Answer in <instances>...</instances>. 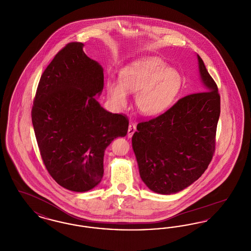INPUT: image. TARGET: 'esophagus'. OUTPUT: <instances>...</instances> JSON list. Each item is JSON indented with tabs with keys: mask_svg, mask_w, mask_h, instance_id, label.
I'll return each instance as SVG.
<instances>
[{
	"mask_svg": "<svg viewBox=\"0 0 251 251\" xmlns=\"http://www.w3.org/2000/svg\"><path fill=\"white\" fill-rule=\"evenodd\" d=\"M136 131V126L134 123H130L129 128H128V137H131L134 131Z\"/></svg>",
	"mask_w": 251,
	"mask_h": 251,
	"instance_id": "obj_1",
	"label": "esophagus"
}]
</instances>
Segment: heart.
I'll list each match as a JSON object with an SVG mask.
<instances>
[{
    "label": "heart",
    "instance_id": "b5f03b06",
    "mask_svg": "<svg viewBox=\"0 0 251 251\" xmlns=\"http://www.w3.org/2000/svg\"><path fill=\"white\" fill-rule=\"evenodd\" d=\"M105 86L116 107L125 106L128 93H135L137 110L146 116H154L174 100L181 86V78L176 71L168 69L164 60L142 57L122 69L120 81L108 78Z\"/></svg>",
    "mask_w": 251,
    "mask_h": 251
}]
</instances>
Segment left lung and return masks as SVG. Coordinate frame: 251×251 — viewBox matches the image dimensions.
Segmentation results:
<instances>
[{
  "label": "left lung",
  "mask_w": 251,
  "mask_h": 251,
  "mask_svg": "<svg viewBox=\"0 0 251 251\" xmlns=\"http://www.w3.org/2000/svg\"><path fill=\"white\" fill-rule=\"evenodd\" d=\"M198 60L205 91L185 96L164 114L138 123L131 138L140 177L158 194L191 185L215 153L220 96L199 54Z\"/></svg>",
  "instance_id": "1"
}]
</instances>
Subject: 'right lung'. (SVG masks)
Wrapping results in <instances>:
<instances>
[{"instance_id":"obj_1","label":"right lung","mask_w":251,"mask_h":251,"mask_svg":"<svg viewBox=\"0 0 251 251\" xmlns=\"http://www.w3.org/2000/svg\"><path fill=\"white\" fill-rule=\"evenodd\" d=\"M72 42L57 52L37 85L32 122L42 161L62 187L86 192L103 176L110 143L125 136L129 120L97 101L103 89V70Z\"/></svg>"}]
</instances>
